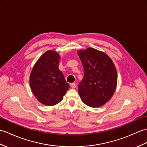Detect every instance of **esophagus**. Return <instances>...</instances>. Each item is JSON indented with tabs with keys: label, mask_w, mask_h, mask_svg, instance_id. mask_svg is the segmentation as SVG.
<instances>
[{
	"label": "esophagus",
	"mask_w": 147,
	"mask_h": 147,
	"mask_svg": "<svg viewBox=\"0 0 147 147\" xmlns=\"http://www.w3.org/2000/svg\"><path fill=\"white\" fill-rule=\"evenodd\" d=\"M76 83H73L71 84V88H76Z\"/></svg>",
	"instance_id": "1"
}]
</instances>
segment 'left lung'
Segmentation results:
<instances>
[{"label": "left lung", "mask_w": 147, "mask_h": 147, "mask_svg": "<svg viewBox=\"0 0 147 147\" xmlns=\"http://www.w3.org/2000/svg\"><path fill=\"white\" fill-rule=\"evenodd\" d=\"M84 69L78 85L82 101L92 108L100 107L110 100L117 84V72L111 58L103 52L88 47L78 51Z\"/></svg>", "instance_id": "obj_1"}]
</instances>
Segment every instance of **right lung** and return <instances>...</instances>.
Segmentation results:
<instances>
[{"instance_id": "add662e5", "label": "right lung", "mask_w": 147, "mask_h": 147, "mask_svg": "<svg viewBox=\"0 0 147 147\" xmlns=\"http://www.w3.org/2000/svg\"><path fill=\"white\" fill-rule=\"evenodd\" d=\"M60 56L54 51H47L34 66L29 83L32 93L40 103L54 106L63 100L69 88L59 69Z\"/></svg>"}]
</instances>
